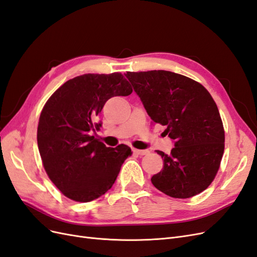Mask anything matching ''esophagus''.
I'll list each match as a JSON object with an SVG mask.
<instances>
[{"label":"esophagus","instance_id":"1","mask_svg":"<svg viewBox=\"0 0 257 257\" xmlns=\"http://www.w3.org/2000/svg\"><path fill=\"white\" fill-rule=\"evenodd\" d=\"M134 153L137 154V155H146V154H149L148 150H134Z\"/></svg>","mask_w":257,"mask_h":257}]
</instances>
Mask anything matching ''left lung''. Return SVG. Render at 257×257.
<instances>
[{"instance_id": "left-lung-1", "label": "left lung", "mask_w": 257, "mask_h": 257, "mask_svg": "<svg viewBox=\"0 0 257 257\" xmlns=\"http://www.w3.org/2000/svg\"><path fill=\"white\" fill-rule=\"evenodd\" d=\"M126 77L154 122L166 126L174 142L170 154L157 151L163 170L151 181L173 198L200 194L214 180L224 153L218 108L201 84L170 71L127 72Z\"/></svg>"}]
</instances>
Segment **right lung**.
Returning <instances> with one entry per match:
<instances>
[{
  "label": "right lung",
  "mask_w": 257,
  "mask_h": 257,
  "mask_svg": "<svg viewBox=\"0 0 257 257\" xmlns=\"http://www.w3.org/2000/svg\"><path fill=\"white\" fill-rule=\"evenodd\" d=\"M133 92L120 73L84 74L65 82L44 106L38 127L43 166L51 182L72 200L89 202L111 188L129 146L106 148L91 136L97 117L112 97Z\"/></svg>",
  "instance_id": "add662e5"
}]
</instances>
